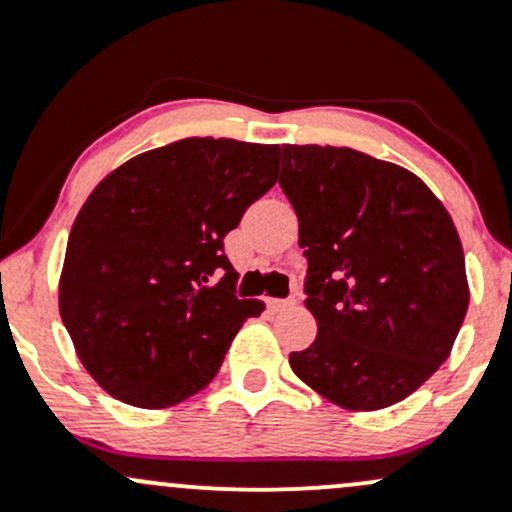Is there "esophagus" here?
I'll return each instance as SVG.
<instances>
[{"label": "esophagus", "instance_id": "obj_1", "mask_svg": "<svg viewBox=\"0 0 512 512\" xmlns=\"http://www.w3.org/2000/svg\"><path fill=\"white\" fill-rule=\"evenodd\" d=\"M267 304H270L272 311H287L297 306V299H267Z\"/></svg>", "mask_w": 512, "mask_h": 512}]
</instances>
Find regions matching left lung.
<instances>
[{"label": "left lung", "mask_w": 512, "mask_h": 512, "mask_svg": "<svg viewBox=\"0 0 512 512\" xmlns=\"http://www.w3.org/2000/svg\"><path fill=\"white\" fill-rule=\"evenodd\" d=\"M279 186L299 218L316 341L289 355L328 402H402L449 358L469 309L464 247L419 176L348 147L284 144Z\"/></svg>", "instance_id": "left-lung-1"}]
</instances>
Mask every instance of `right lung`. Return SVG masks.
<instances>
[{"mask_svg":"<svg viewBox=\"0 0 512 512\" xmlns=\"http://www.w3.org/2000/svg\"><path fill=\"white\" fill-rule=\"evenodd\" d=\"M279 144L188 137L105 176L75 218L58 309L107 395L161 410L203 390L260 299L223 238L277 181Z\"/></svg>","mask_w":512,"mask_h":512,"instance_id":"right-lung-1","label":"right lung"}]
</instances>
